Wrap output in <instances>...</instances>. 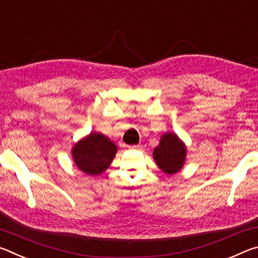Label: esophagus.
I'll list each match as a JSON object with an SVG mask.
<instances>
[{
  "label": "esophagus",
  "instance_id": "1",
  "mask_svg": "<svg viewBox=\"0 0 258 258\" xmlns=\"http://www.w3.org/2000/svg\"><path fill=\"white\" fill-rule=\"evenodd\" d=\"M130 149H133V150H141L142 149V145H134V146H128Z\"/></svg>",
  "mask_w": 258,
  "mask_h": 258
}]
</instances>
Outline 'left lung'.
Masks as SVG:
<instances>
[{"label": "left lung", "mask_w": 258, "mask_h": 258, "mask_svg": "<svg viewBox=\"0 0 258 258\" xmlns=\"http://www.w3.org/2000/svg\"><path fill=\"white\" fill-rule=\"evenodd\" d=\"M152 156L161 171L173 175L180 172L184 165L186 148L175 133H165L160 138L158 147L154 149Z\"/></svg>", "instance_id": "left-lung-1"}]
</instances>
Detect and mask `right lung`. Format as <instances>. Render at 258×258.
I'll use <instances>...</instances> for the list:
<instances>
[{
	"instance_id": "right-lung-1",
	"label": "right lung",
	"mask_w": 258,
	"mask_h": 258,
	"mask_svg": "<svg viewBox=\"0 0 258 258\" xmlns=\"http://www.w3.org/2000/svg\"><path fill=\"white\" fill-rule=\"evenodd\" d=\"M117 147L110 139L101 133H90L74 146V163L87 175H99L111 164Z\"/></svg>"
}]
</instances>
